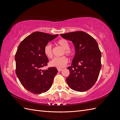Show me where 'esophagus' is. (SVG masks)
I'll return each instance as SVG.
<instances>
[{"label": "esophagus", "mask_w": 120, "mask_h": 120, "mask_svg": "<svg viewBox=\"0 0 120 120\" xmlns=\"http://www.w3.org/2000/svg\"><path fill=\"white\" fill-rule=\"evenodd\" d=\"M57 70H58V71H61L63 70V69H61V68H57Z\"/></svg>", "instance_id": "obj_1"}]
</instances>
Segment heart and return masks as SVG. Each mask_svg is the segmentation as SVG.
<instances>
[{
  "label": "heart",
  "instance_id": "heart-1",
  "mask_svg": "<svg viewBox=\"0 0 120 120\" xmlns=\"http://www.w3.org/2000/svg\"><path fill=\"white\" fill-rule=\"evenodd\" d=\"M57 43L64 49V52L68 56H71L73 52L69 48L70 45L68 42L64 39H61L57 41ZM44 52L45 56L49 58L52 57V49L51 44L46 45L44 49ZM68 63V59L66 56H61L60 57H56L50 61L49 65L51 67L56 68H63L66 66Z\"/></svg>",
  "mask_w": 120,
  "mask_h": 120
}]
</instances>
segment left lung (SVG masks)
I'll return each instance as SVG.
<instances>
[{"label": "left lung", "mask_w": 120, "mask_h": 120, "mask_svg": "<svg viewBox=\"0 0 120 120\" xmlns=\"http://www.w3.org/2000/svg\"><path fill=\"white\" fill-rule=\"evenodd\" d=\"M71 41L75 53L71 67L67 68L70 75L66 79L68 86L77 92H85L95 85L101 68V53L96 40L83 31L60 34Z\"/></svg>", "instance_id": "left-lung-1"}]
</instances>
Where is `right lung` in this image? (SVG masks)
I'll use <instances>...</instances> for the list:
<instances>
[{
    "instance_id": "obj_1",
    "label": "right lung",
    "mask_w": 120,
    "mask_h": 120,
    "mask_svg": "<svg viewBox=\"0 0 120 120\" xmlns=\"http://www.w3.org/2000/svg\"><path fill=\"white\" fill-rule=\"evenodd\" d=\"M58 34L34 32L25 38L18 46L15 56L16 74L24 88L35 94L45 93L51 88L57 73L56 68L42 70L49 60L44 49Z\"/></svg>"
}]
</instances>
